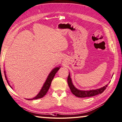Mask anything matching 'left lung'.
<instances>
[{
  "mask_svg": "<svg viewBox=\"0 0 122 122\" xmlns=\"http://www.w3.org/2000/svg\"><path fill=\"white\" fill-rule=\"evenodd\" d=\"M67 83L68 85H69L70 87L71 91L73 94L76 97L79 98L90 97L97 95L98 94H100V93H102L104 92V90L106 89V88L107 87V85H108V84H107L106 86L101 87L100 88L93 90H81L80 89H78L77 88H76L74 86V85H73L72 79L70 77V73L67 77Z\"/></svg>",
  "mask_w": 122,
  "mask_h": 122,
  "instance_id": "8db88e82",
  "label": "left lung"
}]
</instances>
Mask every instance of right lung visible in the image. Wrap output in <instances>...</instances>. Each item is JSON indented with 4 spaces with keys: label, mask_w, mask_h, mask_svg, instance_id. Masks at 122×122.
Masks as SVG:
<instances>
[{
    "label": "right lung",
    "mask_w": 122,
    "mask_h": 122,
    "mask_svg": "<svg viewBox=\"0 0 122 122\" xmlns=\"http://www.w3.org/2000/svg\"><path fill=\"white\" fill-rule=\"evenodd\" d=\"M60 66H59V67H56L54 69H52V70L51 71V72L49 73V74L48 75V77L46 79V81H45V83L44 84L43 86H42L40 92L38 93L36 97H35L34 98H33L32 99H27V100H34V99H39V98H41L44 97V96L46 94L47 92L48 91V90H49L50 86V85L51 83V81L53 80V78H54L56 74V73L58 72V71L60 69ZM4 73H5V79H6V80L7 81V83L8 84H9V85L10 86V87L12 88V87H11L10 85V84L9 83V81H8V80H7V77L6 76V74H5V71H4Z\"/></svg>",
    "instance_id": "1"
}]
</instances>
